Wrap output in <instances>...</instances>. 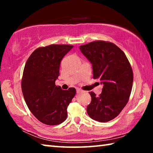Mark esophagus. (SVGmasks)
Returning a JSON list of instances; mask_svg holds the SVG:
<instances>
[{
  "mask_svg": "<svg viewBox=\"0 0 153 153\" xmlns=\"http://www.w3.org/2000/svg\"><path fill=\"white\" fill-rule=\"evenodd\" d=\"M82 92V90H80V89H77V93H79V92Z\"/></svg>",
  "mask_w": 153,
  "mask_h": 153,
  "instance_id": "esophagus-1",
  "label": "esophagus"
}]
</instances>
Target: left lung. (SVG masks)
<instances>
[{
	"instance_id": "1",
	"label": "left lung",
	"mask_w": 153,
	"mask_h": 153,
	"mask_svg": "<svg viewBox=\"0 0 153 153\" xmlns=\"http://www.w3.org/2000/svg\"><path fill=\"white\" fill-rule=\"evenodd\" d=\"M92 65L93 78L100 80L102 93L93 92L87 113L92 120L107 122L121 113L129 100L133 84V71L125 53L115 44L97 40L79 46Z\"/></svg>"
}]
</instances>
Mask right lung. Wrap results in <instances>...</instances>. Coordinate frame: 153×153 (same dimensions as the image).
<instances>
[{
  "label": "right lung",
  "mask_w": 153,
  "mask_h": 153,
  "mask_svg": "<svg viewBox=\"0 0 153 153\" xmlns=\"http://www.w3.org/2000/svg\"><path fill=\"white\" fill-rule=\"evenodd\" d=\"M74 47L51 45L40 47L26 61L22 79V90L27 107L40 122L59 125L66 120L67 108L76 90H63L55 85L63 56Z\"/></svg>",
  "instance_id": "1"
}]
</instances>
